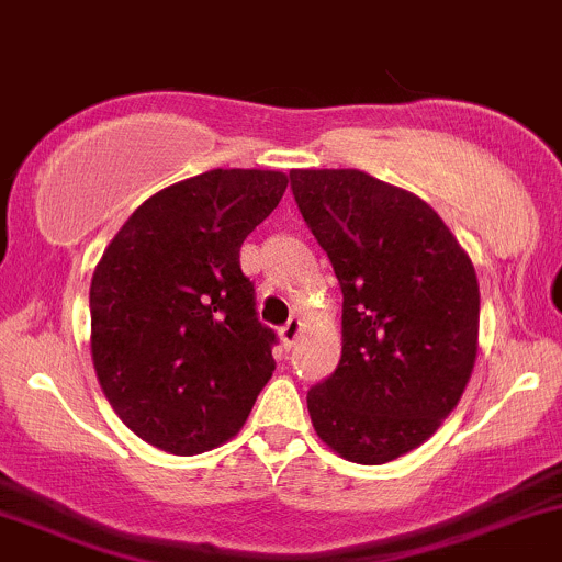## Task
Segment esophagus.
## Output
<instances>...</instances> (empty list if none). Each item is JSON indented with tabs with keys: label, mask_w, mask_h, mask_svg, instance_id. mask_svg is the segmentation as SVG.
<instances>
[{
	"label": "esophagus",
	"mask_w": 562,
	"mask_h": 562,
	"mask_svg": "<svg viewBox=\"0 0 562 562\" xmlns=\"http://www.w3.org/2000/svg\"><path fill=\"white\" fill-rule=\"evenodd\" d=\"M300 331H303V322H300V318H289V322L281 327V340H283V346L292 348L294 342H297Z\"/></svg>",
	"instance_id": "1"
}]
</instances>
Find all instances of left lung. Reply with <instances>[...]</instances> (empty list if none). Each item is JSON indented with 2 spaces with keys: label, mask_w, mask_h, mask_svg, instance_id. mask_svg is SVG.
Returning <instances> with one entry per match:
<instances>
[{
  "label": "left lung",
  "mask_w": 562,
  "mask_h": 562,
  "mask_svg": "<svg viewBox=\"0 0 562 562\" xmlns=\"http://www.w3.org/2000/svg\"><path fill=\"white\" fill-rule=\"evenodd\" d=\"M294 201L342 289V353L307 391L318 439L378 467L420 448L461 402L480 283L426 201L359 168H294Z\"/></svg>",
  "instance_id": "1"
}]
</instances>
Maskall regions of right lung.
Instances as JSON below:
<instances>
[{
    "label": "right lung",
    "mask_w": 562,
    "mask_h": 562,
    "mask_svg": "<svg viewBox=\"0 0 562 562\" xmlns=\"http://www.w3.org/2000/svg\"><path fill=\"white\" fill-rule=\"evenodd\" d=\"M283 171L214 168L125 220L90 281V356L123 424L198 456L240 431L276 370L240 244L286 192Z\"/></svg>",
    "instance_id": "1"
}]
</instances>
